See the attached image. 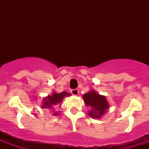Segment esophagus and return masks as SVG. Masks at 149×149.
<instances>
[{"mask_svg": "<svg viewBox=\"0 0 149 149\" xmlns=\"http://www.w3.org/2000/svg\"><path fill=\"white\" fill-rule=\"evenodd\" d=\"M71 93L73 94V95H78V93H79V90L78 89H72L71 90Z\"/></svg>", "mask_w": 149, "mask_h": 149, "instance_id": "1", "label": "esophagus"}]
</instances>
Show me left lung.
I'll return each mask as SVG.
<instances>
[{"label": "left lung", "instance_id": "8db88e82", "mask_svg": "<svg viewBox=\"0 0 149 149\" xmlns=\"http://www.w3.org/2000/svg\"><path fill=\"white\" fill-rule=\"evenodd\" d=\"M84 100L86 106L91 107V111H89V115L93 118H100L108 109L105 97L97 93L95 91H90L84 95Z\"/></svg>", "mask_w": 149, "mask_h": 149}]
</instances>
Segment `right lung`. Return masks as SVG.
I'll return each instance as SVG.
<instances>
[{
	"instance_id": "1",
	"label": "right lung",
	"mask_w": 149,
	"mask_h": 149,
	"mask_svg": "<svg viewBox=\"0 0 149 149\" xmlns=\"http://www.w3.org/2000/svg\"><path fill=\"white\" fill-rule=\"evenodd\" d=\"M70 93H67V92H62L60 93H53L52 95L48 96L47 97L44 99V104L42 105V108H53L58 104L61 103L63 100V97L65 96H70ZM55 115L58 114V113H54Z\"/></svg>"
}]
</instances>
